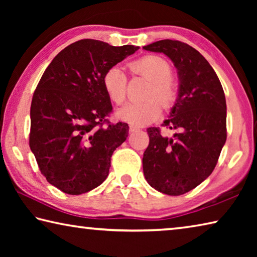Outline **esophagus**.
<instances>
[{"label":"esophagus","mask_w":257,"mask_h":257,"mask_svg":"<svg viewBox=\"0 0 257 257\" xmlns=\"http://www.w3.org/2000/svg\"><path fill=\"white\" fill-rule=\"evenodd\" d=\"M129 130H130V133L137 132V130H139V127H137V125H130V127H129Z\"/></svg>","instance_id":"1"}]
</instances>
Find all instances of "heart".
<instances>
[{
	"instance_id": "heart-1",
	"label": "heart",
	"mask_w": 257,
	"mask_h": 257,
	"mask_svg": "<svg viewBox=\"0 0 257 257\" xmlns=\"http://www.w3.org/2000/svg\"><path fill=\"white\" fill-rule=\"evenodd\" d=\"M134 73L141 75L152 81L149 96H156L144 102H130L118 108L115 115L118 120L133 125H144L159 118L162 113V102L165 107L171 106L177 97V88L171 80V67L163 58L158 55H146L129 63ZM103 86L108 98L113 103L124 101L127 92V77L119 67H111L103 76Z\"/></svg>"
}]
</instances>
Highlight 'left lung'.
<instances>
[{
  "mask_svg": "<svg viewBox=\"0 0 257 257\" xmlns=\"http://www.w3.org/2000/svg\"><path fill=\"white\" fill-rule=\"evenodd\" d=\"M143 49L167 55L178 72V96L164 121L176 134L164 137L158 128L147 129L150 144L143 156V171L151 187L178 196L214 170L227 139L224 92L207 60L186 43L163 40Z\"/></svg>",
  "mask_w": 257,
  "mask_h": 257,
  "instance_id": "left-lung-1",
  "label": "left lung"
}]
</instances>
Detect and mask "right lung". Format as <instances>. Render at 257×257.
Returning <instances> with one entry per match:
<instances>
[{
  "label": "right lung",
  "instance_id": "right-lung-1",
  "mask_svg": "<svg viewBox=\"0 0 257 257\" xmlns=\"http://www.w3.org/2000/svg\"><path fill=\"white\" fill-rule=\"evenodd\" d=\"M138 49L81 40L61 51L43 73L30 106L29 146L42 175L63 193L84 194L106 179L129 127H103L112 110L103 76Z\"/></svg>",
  "mask_w": 257,
  "mask_h": 257
}]
</instances>
